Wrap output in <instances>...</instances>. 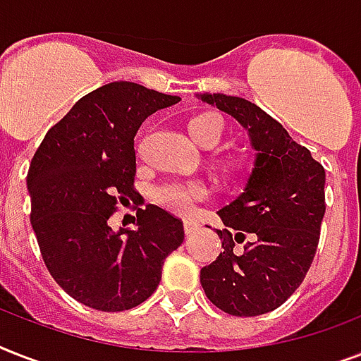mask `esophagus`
Segmentation results:
<instances>
[{
  "instance_id": "esophagus-1",
  "label": "esophagus",
  "mask_w": 361,
  "mask_h": 361,
  "mask_svg": "<svg viewBox=\"0 0 361 361\" xmlns=\"http://www.w3.org/2000/svg\"><path fill=\"white\" fill-rule=\"evenodd\" d=\"M198 228H200V225H198L197 221H191V219L183 221V231H185L187 236H189V234H192V232H197Z\"/></svg>"
}]
</instances>
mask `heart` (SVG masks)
Segmentation results:
<instances>
[{
	"label": "heart",
	"mask_w": 361,
	"mask_h": 361,
	"mask_svg": "<svg viewBox=\"0 0 361 361\" xmlns=\"http://www.w3.org/2000/svg\"><path fill=\"white\" fill-rule=\"evenodd\" d=\"M192 138L206 147L217 146L225 133V121L217 114H200L192 118L189 123ZM209 197V189L202 181H169L157 185L152 192V200L163 209L174 215H191L197 208V202L206 200Z\"/></svg>",
	"instance_id": "b5f03b06"
}]
</instances>
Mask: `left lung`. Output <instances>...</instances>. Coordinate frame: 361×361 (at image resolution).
<instances>
[{
    "label": "left lung",
    "mask_w": 361,
    "mask_h": 361,
    "mask_svg": "<svg viewBox=\"0 0 361 361\" xmlns=\"http://www.w3.org/2000/svg\"><path fill=\"white\" fill-rule=\"evenodd\" d=\"M200 99L236 118L257 149L243 192L217 212L226 226L217 231L223 252L200 269V283L225 313H269L294 294L311 268L326 212L324 166L251 101L223 93ZM243 240L244 252L236 255L233 247Z\"/></svg>",
    "instance_id": "8db88e82"
}]
</instances>
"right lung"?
I'll return each mask as SVG.
<instances>
[{"label": "right lung", "mask_w": 361, "mask_h": 361, "mask_svg": "<svg viewBox=\"0 0 361 361\" xmlns=\"http://www.w3.org/2000/svg\"><path fill=\"white\" fill-rule=\"evenodd\" d=\"M178 101L135 82H110L76 101L31 159L30 217L42 260L87 307L116 313L146 302L164 258L183 243V223L157 206L138 208L135 231L109 225L118 204L136 195V130Z\"/></svg>", "instance_id": "1"}]
</instances>
